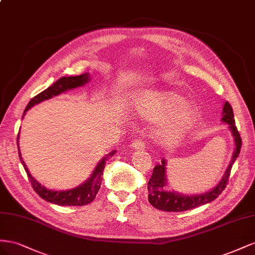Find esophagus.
<instances>
[{"label": "esophagus", "instance_id": "esophagus-1", "mask_svg": "<svg viewBox=\"0 0 255 255\" xmlns=\"http://www.w3.org/2000/svg\"><path fill=\"white\" fill-rule=\"evenodd\" d=\"M131 147H132L133 149H136V150H142V149H144L145 145H144V143H143L142 141L136 140V141H133V142L131 143Z\"/></svg>", "mask_w": 255, "mask_h": 255}]
</instances>
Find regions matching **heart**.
Masks as SVG:
<instances>
[{"label": "heart", "mask_w": 255, "mask_h": 255, "mask_svg": "<svg viewBox=\"0 0 255 255\" xmlns=\"http://www.w3.org/2000/svg\"><path fill=\"white\" fill-rule=\"evenodd\" d=\"M130 108L146 120H163L154 132L156 141L163 146L179 143L196 121L195 109L173 92H142L133 97Z\"/></svg>", "instance_id": "b5f03b06"}]
</instances>
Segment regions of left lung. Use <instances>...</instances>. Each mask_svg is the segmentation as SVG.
<instances>
[{"label": "left lung", "instance_id": "obj_1", "mask_svg": "<svg viewBox=\"0 0 255 255\" xmlns=\"http://www.w3.org/2000/svg\"><path fill=\"white\" fill-rule=\"evenodd\" d=\"M221 122L228 124V129L230 130L231 135L233 136L234 141V151H233L232 159L225 170L223 176L219 180L214 188L210 190L203 192V193H195V194H185L178 191L168 190L169 181L166 177V160L161 159V163L157 164L152 175L147 184L148 190V201L152 207L157 209L163 210V212H185V210L193 209L202 205H205L207 203L213 202L221 192L225 189V186L228 184V179L230 177V173L233 164L237 159L239 152H241L242 147V139L239 135L237 128L235 126L234 114H233V109L229 103H224L222 113H221Z\"/></svg>", "mask_w": 255, "mask_h": 255}]
</instances>
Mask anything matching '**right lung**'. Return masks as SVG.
Masks as SVG:
<instances>
[{
  "mask_svg": "<svg viewBox=\"0 0 255 255\" xmlns=\"http://www.w3.org/2000/svg\"><path fill=\"white\" fill-rule=\"evenodd\" d=\"M90 81H91V74H89V72H85L83 75L75 76V77L70 76V77L60 78L56 82H54L52 85H50L48 89H46L45 91L38 94L37 96H35L30 100V103H28L23 112L22 119L25 116L26 111L30 110V109L33 108L34 106L38 105L42 103V101L48 100L50 98L59 96L63 93H66L67 91H71V90L78 89V87L84 86ZM19 136H20V132L18 134V139H17L20 161L23 165V168L27 174V177L30 179L35 192L37 193L41 199L60 206H83V205L90 204V203H92L94 200H95L96 194L101 185V180H103V174H104L103 172L105 170L107 160L110 159L115 154L116 150H112L109 152V154H107L105 157L101 158L99 160V162L97 163V165L95 166V169H94L93 172L91 173L90 177L85 181H83L82 184H80L75 188L67 189V190H51V189H48L43 185H41L39 181L36 180L31 175L30 171H28L27 166L24 163L23 159L20 154Z\"/></svg>",
  "mask_w": 255,
  "mask_h": 255,
  "instance_id": "1",
  "label": "right lung"
}]
</instances>
